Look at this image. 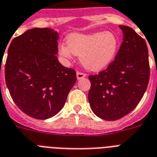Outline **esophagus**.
<instances>
[{"instance_id": "obj_1", "label": "esophagus", "mask_w": 157, "mask_h": 157, "mask_svg": "<svg viewBox=\"0 0 157 157\" xmlns=\"http://www.w3.org/2000/svg\"><path fill=\"white\" fill-rule=\"evenodd\" d=\"M86 74L84 73V72H81V71H77L76 72V77L78 80H81V79L84 78V77H86Z\"/></svg>"}]
</instances>
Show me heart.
<instances>
[{
    "instance_id": "heart-1",
    "label": "heart",
    "mask_w": 157,
    "mask_h": 157,
    "mask_svg": "<svg viewBox=\"0 0 157 157\" xmlns=\"http://www.w3.org/2000/svg\"><path fill=\"white\" fill-rule=\"evenodd\" d=\"M66 44L59 46L62 57L70 59L71 54L81 57L86 68L98 71L107 67L117 54L119 40L113 33H95L92 34L71 33L67 36Z\"/></svg>"
}]
</instances>
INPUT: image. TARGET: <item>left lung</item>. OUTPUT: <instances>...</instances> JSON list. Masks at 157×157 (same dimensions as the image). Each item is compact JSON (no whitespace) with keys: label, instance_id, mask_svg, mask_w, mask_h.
Instances as JSON below:
<instances>
[{"label":"left lung","instance_id":"1","mask_svg":"<svg viewBox=\"0 0 157 157\" xmlns=\"http://www.w3.org/2000/svg\"><path fill=\"white\" fill-rule=\"evenodd\" d=\"M123 41L107 68L90 75V105L97 117L106 121L121 119L137 107L150 77L146 41L127 26H120Z\"/></svg>","mask_w":157,"mask_h":157}]
</instances>
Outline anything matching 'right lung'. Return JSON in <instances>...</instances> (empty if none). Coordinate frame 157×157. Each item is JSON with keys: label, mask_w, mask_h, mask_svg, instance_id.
<instances>
[{"label": "right lung", "mask_w": 157, "mask_h": 157, "mask_svg": "<svg viewBox=\"0 0 157 157\" xmlns=\"http://www.w3.org/2000/svg\"><path fill=\"white\" fill-rule=\"evenodd\" d=\"M58 39L53 29L36 28L13 38L8 49L6 86L18 108L35 119L55 116L76 81V71L58 60Z\"/></svg>", "instance_id": "1"}]
</instances>
